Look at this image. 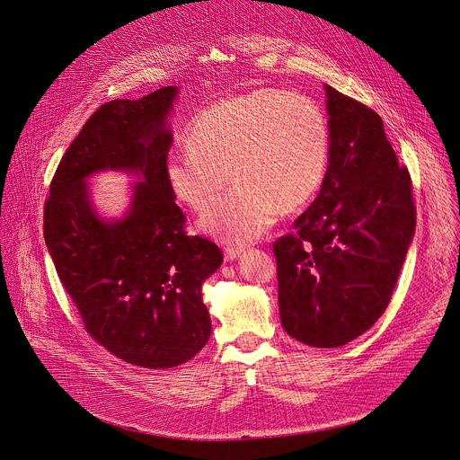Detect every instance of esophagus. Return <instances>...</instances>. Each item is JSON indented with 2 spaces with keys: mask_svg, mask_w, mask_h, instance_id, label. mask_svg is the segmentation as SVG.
<instances>
[{
  "mask_svg": "<svg viewBox=\"0 0 460 460\" xmlns=\"http://www.w3.org/2000/svg\"><path fill=\"white\" fill-rule=\"evenodd\" d=\"M243 252H244V250H243L241 246H226V248H225V260H226V261H234V260L241 258Z\"/></svg>",
  "mask_w": 460,
  "mask_h": 460,
  "instance_id": "1",
  "label": "esophagus"
}]
</instances>
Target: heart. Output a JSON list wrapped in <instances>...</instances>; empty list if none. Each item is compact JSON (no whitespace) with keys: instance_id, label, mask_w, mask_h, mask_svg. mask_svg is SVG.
Instances as JSON below:
<instances>
[{"instance_id":"1","label":"heart","mask_w":460,"mask_h":460,"mask_svg":"<svg viewBox=\"0 0 460 460\" xmlns=\"http://www.w3.org/2000/svg\"><path fill=\"white\" fill-rule=\"evenodd\" d=\"M184 147L166 161L172 195L193 212L207 210L230 177L237 182L204 214L202 228L228 241L258 239L320 190L331 153L325 113L305 94L256 89L202 110Z\"/></svg>"}]
</instances>
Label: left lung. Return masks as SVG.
I'll return each instance as SVG.
<instances>
[{"label": "left lung", "instance_id": "left-lung-1", "mask_svg": "<svg viewBox=\"0 0 460 460\" xmlns=\"http://www.w3.org/2000/svg\"><path fill=\"white\" fill-rule=\"evenodd\" d=\"M331 153L316 200L274 243L281 325L311 347H341L391 301L417 210L378 113L325 85Z\"/></svg>", "mask_w": 460, "mask_h": 460}]
</instances>
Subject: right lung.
Returning <instances> with one entry per match:
<instances>
[{
  "instance_id": "obj_1",
  "label": "right lung",
  "mask_w": 460,
  "mask_h": 460,
  "mask_svg": "<svg viewBox=\"0 0 460 460\" xmlns=\"http://www.w3.org/2000/svg\"><path fill=\"white\" fill-rule=\"evenodd\" d=\"M177 93L168 85L100 106L62 157L43 212L45 244L85 331L146 369L177 367L207 345L200 287L223 263L216 243L184 232L166 182ZM104 169L143 177L119 222L98 218L88 197L86 177Z\"/></svg>"
}]
</instances>
